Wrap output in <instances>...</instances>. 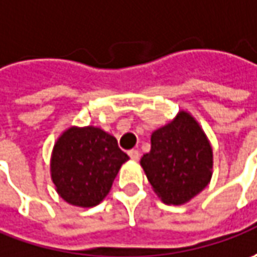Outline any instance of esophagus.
Listing matches in <instances>:
<instances>
[{"label":"esophagus","mask_w":257,"mask_h":257,"mask_svg":"<svg viewBox=\"0 0 257 257\" xmlns=\"http://www.w3.org/2000/svg\"><path fill=\"white\" fill-rule=\"evenodd\" d=\"M128 155L132 161H138V159H139V156H141V154H139V151L131 149V151H128Z\"/></svg>","instance_id":"34e87169"}]
</instances>
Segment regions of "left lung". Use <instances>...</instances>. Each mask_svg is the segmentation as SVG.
Here are the masks:
<instances>
[{"label": "left lung", "instance_id": "left-lung-1", "mask_svg": "<svg viewBox=\"0 0 257 257\" xmlns=\"http://www.w3.org/2000/svg\"><path fill=\"white\" fill-rule=\"evenodd\" d=\"M141 165L149 183L168 205H182L206 188L212 175V148L186 112L158 129Z\"/></svg>", "mask_w": 257, "mask_h": 257}]
</instances>
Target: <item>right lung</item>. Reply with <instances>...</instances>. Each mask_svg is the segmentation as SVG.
<instances>
[{
	"instance_id": "1",
	"label": "right lung",
	"mask_w": 257,
	"mask_h": 257,
	"mask_svg": "<svg viewBox=\"0 0 257 257\" xmlns=\"http://www.w3.org/2000/svg\"><path fill=\"white\" fill-rule=\"evenodd\" d=\"M129 159L116 139L95 126L69 128L54 146L51 172L57 192L68 203L96 206Z\"/></svg>"
}]
</instances>
